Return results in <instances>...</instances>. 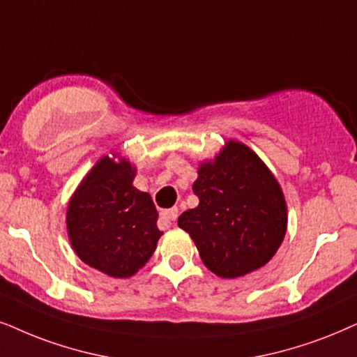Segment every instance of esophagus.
<instances>
[{
	"mask_svg": "<svg viewBox=\"0 0 357 357\" xmlns=\"http://www.w3.org/2000/svg\"><path fill=\"white\" fill-rule=\"evenodd\" d=\"M176 219H178V207H171V209H166L161 212V220L166 224L174 222Z\"/></svg>",
	"mask_w": 357,
	"mask_h": 357,
	"instance_id": "esophagus-1",
	"label": "esophagus"
}]
</instances>
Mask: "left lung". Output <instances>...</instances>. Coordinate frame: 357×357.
I'll return each mask as SVG.
<instances>
[{"mask_svg":"<svg viewBox=\"0 0 357 357\" xmlns=\"http://www.w3.org/2000/svg\"><path fill=\"white\" fill-rule=\"evenodd\" d=\"M197 174L192 191L199 206L183 212L178 225L206 267L222 278L264 267L287 232L285 196L272 171L249 146L229 139Z\"/></svg>","mask_w":357,"mask_h":357,"instance_id":"left-lung-1","label":"left lung"}]
</instances>
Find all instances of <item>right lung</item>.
Listing matches in <instances>:
<instances>
[{
  "label": "right lung",
  "mask_w": 357,
  "mask_h": 357,
  "mask_svg": "<svg viewBox=\"0 0 357 357\" xmlns=\"http://www.w3.org/2000/svg\"><path fill=\"white\" fill-rule=\"evenodd\" d=\"M137 169L125 158L103 156L67 207V232L79 259L114 278L132 277L150 260L163 232L148 192L133 186Z\"/></svg>",
  "instance_id": "right-lung-1"
}]
</instances>
